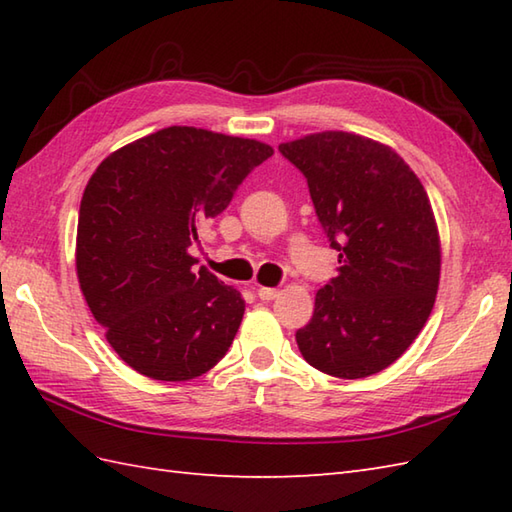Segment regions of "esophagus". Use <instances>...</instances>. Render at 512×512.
I'll use <instances>...</instances> for the list:
<instances>
[{"mask_svg": "<svg viewBox=\"0 0 512 512\" xmlns=\"http://www.w3.org/2000/svg\"><path fill=\"white\" fill-rule=\"evenodd\" d=\"M257 297L262 299V301H273V299L279 297V290H277V288H266V286H262V288L257 290Z\"/></svg>", "mask_w": 512, "mask_h": 512, "instance_id": "esophagus-1", "label": "esophagus"}]
</instances>
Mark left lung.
I'll return each mask as SVG.
<instances>
[{"mask_svg": "<svg viewBox=\"0 0 512 512\" xmlns=\"http://www.w3.org/2000/svg\"><path fill=\"white\" fill-rule=\"evenodd\" d=\"M279 151L308 178L341 264L297 332L299 350L334 378L383 372L436 303L442 248L429 195L394 149L361 134L317 132Z\"/></svg>", "mask_w": 512, "mask_h": 512, "instance_id": "1", "label": "left lung"}]
</instances>
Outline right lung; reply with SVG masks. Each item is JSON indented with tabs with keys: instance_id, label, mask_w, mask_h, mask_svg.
I'll list each match as a JSON object with an SVG mask.
<instances>
[{
	"instance_id": "right-lung-1",
	"label": "right lung",
	"mask_w": 512,
	"mask_h": 512,
	"mask_svg": "<svg viewBox=\"0 0 512 512\" xmlns=\"http://www.w3.org/2000/svg\"><path fill=\"white\" fill-rule=\"evenodd\" d=\"M275 149L173 125L112 151L85 184L76 277L105 339L138 374L198 378L231 347L246 303L191 246Z\"/></svg>"
}]
</instances>
